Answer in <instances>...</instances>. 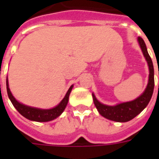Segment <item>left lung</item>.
<instances>
[{
	"label": "left lung",
	"mask_w": 159,
	"mask_h": 159,
	"mask_svg": "<svg viewBox=\"0 0 159 159\" xmlns=\"http://www.w3.org/2000/svg\"><path fill=\"white\" fill-rule=\"evenodd\" d=\"M137 39H138L139 44L140 46L142 53L147 61L148 70H149L148 84L144 92L133 101L122 102L115 106L102 104V102H100L97 99V97H95L94 93H92L93 102L100 115L111 120L116 121V122L129 121L134 118L136 116H138L139 114L148 106V102H150L151 97L153 96V88H154V71H153V62L148 54L147 47L143 39L138 37Z\"/></svg>",
	"instance_id": "8db88e82"
}]
</instances>
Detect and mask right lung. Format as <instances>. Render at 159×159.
<instances>
[{
    "label": "right lung",
    "mask_w": 159,
    "mask_h": 159,
    "mask_svg": "<svg viewBox=\"0 0 159 159\" xmlns=\"http://www.w3.org/2000/svg\"><path fill=\"white\" fill-rule=\"evenodd\" d=\"M73 85H72L68 91L67 92L63 99L59 102V104L51 109H40L33 107V106H26L25 104H22L19 102L14 97V96L11 93V90L9 88L8 77H6V90H7V94H8L9 99L11 100V103L14 106V107L18 111V112L21 116L25 117L30 120L37 121V122H48L57 118L63 112V111L66 108V106L68 102L69 99V95L72 92Z\"/></svg>",
    "instance_id": "1"
}]
</instances>
